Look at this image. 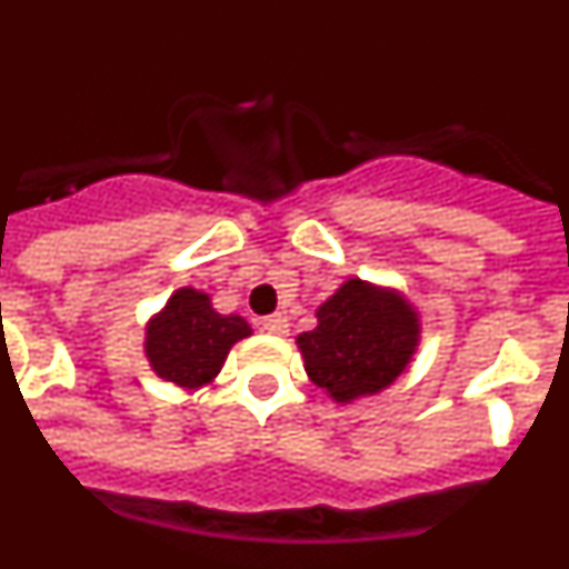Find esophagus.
<instances>
[{
	"instance_id": "1",
	"label": "esophagus",
	"mask_w": 569,
	"mask_h": 569,
	"mask_svg": "<svg viewBox=\"0 0 569 569\" xmlns=\"http://www.w3.org/2000/svg\"><path fill=\"white\" fill-rule=\"evenodd\" d=\"M288 316H281V313H273V316H264L261 319V330H268V333L273 336H284L288 333Z\"/></svg>"
}]
</instances>
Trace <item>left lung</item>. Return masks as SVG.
Masks as SVG:
<instances>
[{
  "label": "left lung",
  "mask_w": 569,
  "mask_h": 569,
  "mask_svg": "<svg viewBox=\"0 0 569 569\" xmlns=\"http://www.w3.org/2000/svg\"><path fill=\"white\" fill-rule=\"evenodd\" d=\"M316 316V330L296 341L313 385L336 401L393 385L419 345V319L410 305L359 279L345 281Z\"/></svg>",
  "instance_id": "1"
}]
</instances>
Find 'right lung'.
I'll list each match as a JSON object with an SVG mask.
<instances>
[{"instance_id":"right-lung-1","label":"right lung","mask_w":569,"mask_h":569,"mask_svg":"<svg viewBox=\"0 0 569 569\" xmlns=\"http://www.w3.org/2000/svg\"><path fill=\"white\" fill-rule=\"evenodd\" d=\"M244 336L250 328L241 316L216 313L208 293L184 288L150 321L144 350L156 376L179 387H199L219 373L230 347Z\"/></svg>"}]
</instances>
